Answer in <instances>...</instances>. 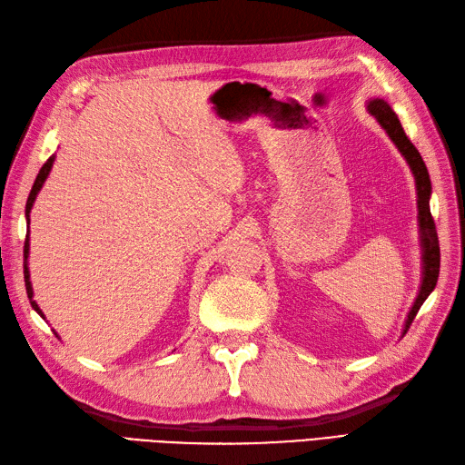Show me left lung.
Listing matches in <instances>:
<instances>
[{
    "label": "left lung",
    "instance_id": "left-lung-1",
    "mask_svg": "<svg viewBox=\"0 0 465 465\" xmlns=\"http://www.w3.org/2000/svg\"><path fill=\"white\" fill-rule=\"evenodd\" d=\"M368 113L378 119L381 124V129L387 133L389 139L393 141L397 150L403 158L407 160V164L415 175V185H417V207H419V232H420V248H422V280H420V290L417 293L415 303H412L405 326H403V334L409 331L411 322L415 321L417 312L420 305L429 297L438 282V273H440V246H438V234L434 227V219L430 215V193H432V185L429 178V170H426V164L422 156L419 154V150L415 148L409 141V136L405 134L403 127H401L399 117L395 115V111L391 109L385 99H370L368 102Z\"/></svg>",
    "mask_w": 465,
    "mask_h": 465
}]
</instances>
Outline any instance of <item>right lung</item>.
I'll return each mask as SVG.
<instances>
[{"instance_id": "add662e5", "label": "right lung", "mask_w": 465, "mask_h": 465, "mask_svg": "<svg viewBox=\"0 0 465 465\" xmlns=\"http://www.w3.org/2000/svg\"><path fill=\"white\" fill-rule=\"evenodd\" d=\"M53 164H54V154L45 162V166L41 168L39 175H36V180H35V183H33V190H31L29 199H27V207H25V217H27V224H29V221H31V219H29V213H31V209H33L35 199H36V195H39L43 183L46 182L50 170H53ZM27 258H29V236L25 238V287H27V295H29V301H31L33 309H35L36 312H39V315L45 319L41 307L36 305V301H33V285H31V273H29V268H27ZM54 334H56V332H54ZM56 336H58V334H56Z\"/></svg>"}]
</instances>
